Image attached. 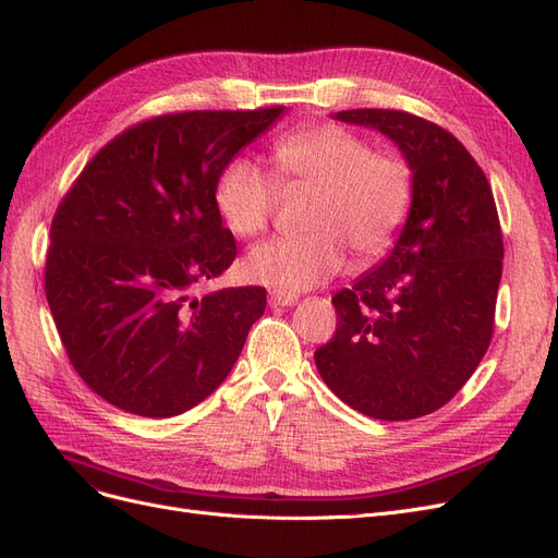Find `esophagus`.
Masks as SVG:
<instances>
[{
	"label": "esophagus",
	"mask_w": 558,
	"mask_h": 558,
	"mask_svg": "<svg viewBox=\"0 0 558 558\" xmlns=\"http://www.w3.org/2000/svg\"><path fill=\"white\" fill-rule=\"evenodd\" d=\"M296 301H299V296L276 292V290L271 292V296H268V305H271V307H292Z\"/></svg>",
	"instance_id": "obj_1"
}]
</instances>
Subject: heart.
<instances>
[{
    "label": "heart",
    "mask_w": 558,
    "mask_h": 558,
    "mask_svg": "<svg viewBox=\"0 0 558 558\" xmlns=\"http://www.w3.org/2000/svg\"><path fill=\"white\" fill-rule=\"evenodd\" d=\"M274 170L284 189L315 191L307 209V236L271 239L255 245L243 271L276 292L299 294L342 271L347 251L359 262L390 251L414 206V174L393 151L373 144L340 123H313L276 140ZM278 185L271 172L251 158H234L216 179L214 204L234 236L253 239L271 220Z\"/></svg>",
    "instance_id": "b5f03b06"
}]
</instances>
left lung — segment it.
Here are the masks:
<instances>
[{"label":"left lung","mask_w":558,"mask_h":558,"mask_svg":"<svg viewBox=\"0 0 558 558\" xmlns=\"http://www.w3.org/2000/svg\"><path fill=\"white\" fill-rule=\"evenodd\" d=\"M331 117L396 144L414 206L390 253L333 296L338 328L315 363L361 414L418 418L458 393L489 347L504 266L497 204L478 162L437 123L400 110Z\"/></svg>","instance_id":"1"}]
</instances>
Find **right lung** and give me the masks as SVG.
I'll list each match as a JSON object with an SVG mask.
<instances>
[{
	"label": "right lung",
	"mask_w": 558,
	"mask_h": 558,
	"mask_svg": "<svg viewBox=\"0 0 558 558\" xmlns=\"http://www.w3.org/2000/svg\"><path fill=\"white\" fill-rule=\"evenodd\" d=\"M282 114L197 110L137 123L89 160L59 204L46 296L75 373L102 400L170 418L230 375L266 290L195 294L236 257L214 189Z\"/></svg>",
	"instance_id": "1"
}]
</instances>
